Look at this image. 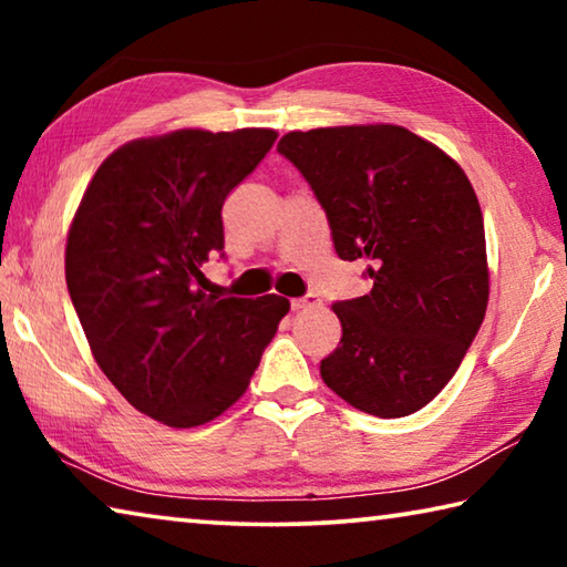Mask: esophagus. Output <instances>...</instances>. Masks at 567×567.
Returning <instances> with one entry per match:
<instances>
[{
    "label": "esophagus",
    "instance_id": "obj_1",
    "mask_svg": "<svg viewBox=\"0 0 567 567\" xmlns=\"http://www.w3.org/2000/svg\"><path fill=\"white\" fill-rule=\"evenodd\" d=\"M295 312H302V310H310V307H318L320 305V297L318 295H305V297H297V300L290 302Z\"/></svg>",
    "mask_w": 567,
    "mask_h": 567
}]
</instances>
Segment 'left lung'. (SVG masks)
<instances>
[{"label": "left lung", "instance_id": "left-lung-1", "mask_svg": "<svg viewBox=\"0 0 567 567\" xmlns=\"http://www.w3.org/2000/svg\"><path fill=\"white\" fill-rule=\"evenodd\" d=\"M328 215L340 260H368L372 290L332 305L334 395L378 417L425 408L463 362L491 295L485 227L457 162L400 124L287 132L277 142Z\"/></svg>", "mask_w": 567, "mask_h": 567}]
</instances>
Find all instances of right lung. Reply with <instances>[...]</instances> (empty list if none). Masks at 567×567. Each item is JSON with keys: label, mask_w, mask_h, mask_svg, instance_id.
<instances>
[{"label": "right lung", "mask_w": 567, "mask_h": 567, "mask_svg": "<svg viewBox=\"0 0 567 567\" xmlns=\"http://www.w3.org/2000/svg\"><path fill=\"white\" fill-rule=\"evenodd\" d=\"M277 132L175 130L132 140L94 172L64 275L92 358L134 410L197 427L245 395L290 300H219L203 287L225 247L223 203Z\"/></svg>", "instance_id": "right-lung-1"}]
</instances>
